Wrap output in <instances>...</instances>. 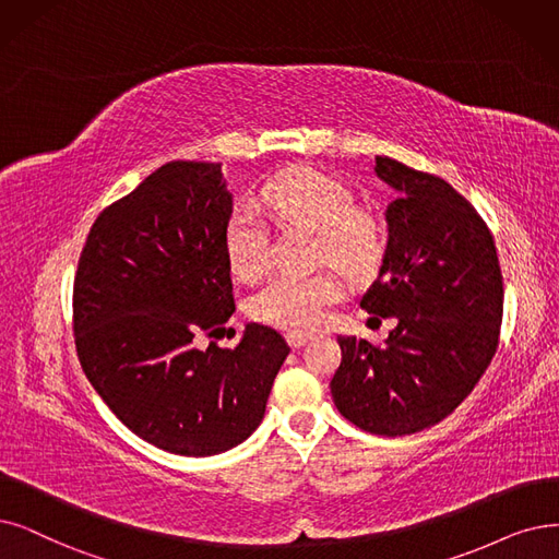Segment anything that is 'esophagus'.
Here are the masks:
<instances>
[{
    "label": "esophagus",
    "instance_id": "1",
    "mask_svg": "<svg viewBox=\"0 0 559 559\" xmlns=\"http://www.w3.org/2000/svg\"><path fill=\"white\" fill-rule=\"evenodd\" d=\"M307 340H309V334H302V332H288L286 334V342H288V346H292V348L305 346Z\"/></svg>",
    "mask_w": 559,
    "mask_h": 559
}]
</instances>
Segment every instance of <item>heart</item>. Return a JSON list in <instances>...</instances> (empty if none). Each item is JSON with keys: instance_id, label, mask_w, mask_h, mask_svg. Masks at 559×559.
Masks as SVG:
<instances>
[{"instance_id": "heart-1", "label": "heart", "mask_w": 559, "mask_h": 559, "mask_svg": "<svg viewBox=\"0 0 559 559\" xmlns=\"http://www.w3.org/2000/svg\"><path fill=\"white\" fill-rule=\"evenodd\" d=\"M263 202L284 225L317 231L319 252L348 273H365L381 254L376 219L355 206L353 192L314 167H292L263 188ZM225 254L231 273L257 280L267 263V234L250 211H234L225 225ZM344 284L328 271L282 273L252 298L254 319L294 332H311L328 321Z\"/></svg>"}]
</instances>
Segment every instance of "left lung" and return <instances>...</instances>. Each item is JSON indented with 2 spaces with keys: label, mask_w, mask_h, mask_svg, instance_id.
Here are the masks:
<instances>
[{
  "label": "left lung",
  "mask_w": 559,
  "mask_h": 559,
  "mask_svg": "<svg viewBox=\"0 0 559 559\" xmlns=\"http://www.w3.org/2000/svg\"><path fill=\"white\" fill-rule=\"evenodd\" d=\"M373 171L394 202L360 307L396 328L385 346L340 337L330 390L355 427L394 438L433 427L475 390L498 348L504 288L493 234L465 197L388 155Z\"/></svg>",
  "instance_id": "obj_1"
}]
</instances>
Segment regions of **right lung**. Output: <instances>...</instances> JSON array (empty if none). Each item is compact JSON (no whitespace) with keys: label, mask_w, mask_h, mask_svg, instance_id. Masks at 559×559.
<instances>
[{"label":"right lung","mask_w":559,"mask_h":559,"mask_svg":"<svg viewBox=\"0 0 559 559\" xmlns=\"http://www.w3.org/2000/svg\"><path fill=\"white\" fill-rule=\"evenodd\" d=\"M231 211L222 165L167 163L96 217L78 263L73 330L88 383L132 433L171 454L213 456L248 440L292 350L259 323L236 348L197 346L236 309Z\"/></svg>","instance_id":"add662e5"}]
</instances>
